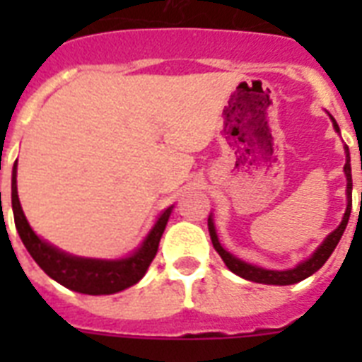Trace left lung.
<instances>
[{
	"mask_svg": "<svg viewBox=\"0 0 362 362\" xmlns=\"http://www.w3.org/2000/svg\"><path fill=\"white\" fill-rule=\"evenodd\" d=\"M334 122V120H332ZM334 127L338 131V125L334 122ZM344 170H346V178H348V209H346V214H344L342 223L334 229V231L325 238V242L317 247V252L312 255L310 259H306L304 263H300L297 269L291 270H264L259 269V267H253V264H247L240 259H237L235 255H231L229 252H226L223 247H221L220 240L216 237V229L212 220L209 218V231H210V238H212V244H214L216 252L220 253L221 259H223V263L227 264V269L235 272L237 276L244 278V280L250 281H257V284H269V286H291V284H297V281L304 280V278H308L314 272L325 264V261L331 257V253L334 252V247L342 238L344 231H346V226H348L349 220V212H351V186H354V182H351V165H349V152L348 146H346V165H344Z\"/></svg>",
	"mask_w": 362,
	"mask_h": 362,
	"instance_id": "1",
	"label": "left lung"
}]
</instances>
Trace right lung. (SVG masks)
<instances>
[{"instance_id": "right-lung-1", "label": "right lung", "mask_w": 362, "mask_h": 362, "mask_svg": "<svg viewBox=\"0 0 362 362\" xmlns=\"http://www.w3.org/2000/svg\"><path fill=\"white\" fill-rule=\"evenodd\" d=\"M11 189H13L11 199H13L14 226H16V231H18L20 238L24 242V246L28 247L31 257L35 259V263L52 280L69 287L73 291L84 293V295H112V293L135 286L136 281L144 276L152 259L158 253L159 240H161L165 226L169 221L170 210H173V206H170L159 216L158 223L153 226L146 240L142 242V246L131 257L120 259V261L82 259L59 252L31 231L30 223L25 220L22 206H20L18 192H16V163H14L13 169Z\"/></svg>"}]
</instances>
